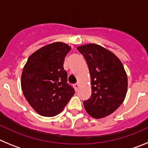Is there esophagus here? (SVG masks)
<instances>
[{
    "label": "esophagus",
    "instance_id": "34e87169",
    "mask_svg": "<svg viewBox=\"0 0 148 148\" xmlns=\"http://www.w3.org/2000/svg\"><path fill=\"white\" fill-rule=\"evenodd\" d=\"M78 87H79V83H76V84H74V87H75V89L76 90H78Z\"/></svg>",
    "mask_w": 148,
    "mask_h": 148
}]
</instances>
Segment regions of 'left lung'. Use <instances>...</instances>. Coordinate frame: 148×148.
Returning <instances> with one entry per match:
<instances>
[{
    "mask_svg": "<svg viewBox=\"0 0 148 148\" xmlns=\"http://www.w3.org/2000/svg\"><path fill=\"white\" fill-rule=\"evenodd\" d=\"M85 58L91 77L92 95L84 101L87 113L95 119L104 118L122 104L127 90V77L113 53L95 44L77 47Z\"/></svg>",
    "mask_w": 148,
    "mask_h": 148,
    "instance_id": "left-lung-1",
    "label": "left lung"
}]
</instances>
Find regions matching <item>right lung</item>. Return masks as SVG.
I'll use <instances>...</instances> for the list:
<instances>
[{"label": "right lung", "mask_w": 148, "mask_h": 148, "mask_svg": "<svg viewBox=\"0 0 148 148\" xmlns=\"http://www.w3.org/2000/svg\"><path fill=\"white\" fill-rule=\"evenodd\" d=\"M71 47L62 42L46 45L29 57L21 75V89L26 99L38 114L60 113L75 94L67 83L64 61Z\"/></svg>", "instance_id": "1"}]
</instances>
